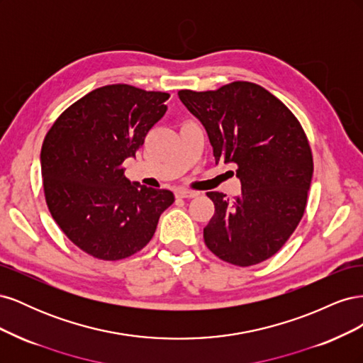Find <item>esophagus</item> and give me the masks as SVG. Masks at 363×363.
Wrapping results in <instances>:
<instances>
[{
	"mask_svg": "<svg viewBox=\"0 0 363 363\" xmlns=\"http://www.w3.org/2000/svg\"><path fill=\"white\" fill-rule=\"evenodd\" d=\"M199 195V192L195 191H186V189H179L177 192H175V196L177 199H194V196Z\"/></svg>",
	"mask_w": 363,
	"mask_h": 363,
	"instance_id": "esophagus-1",
	"label": "esophagus"
}]
</instances>
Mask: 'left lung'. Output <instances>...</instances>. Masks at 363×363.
I'll return each instance as SVG.
<instances>
[{"label":"left lung","instance_id":"obj_1","mask_svg":"<svg viewBox=\"0 0 363 363\" xmlns=\"http://www.w3.org/2000/svg\"><path fill=\"white\" fill-rule=\"evenodd\" d=\"M179 96L204 125L216 164H236L242 189L232 201L207 192L215 213L204 227V242L232 265H257L284 245L306 211L313 157L300 121L250 82L206 92L183 89Z\"/></svg>","mask_w":363,"mask_h":363}]
</instances>
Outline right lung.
<instances>
[{
    "mask_svg": "<svg viewBox=\"0 0 363 363\" xmlns=\"http://www.w3.org/2000/svg\"><path fill=\"white\" fill-rule=\"evenodd\" d=\"M169 94L107 84L71 104L43 139V194L54 221L74 245L100 260L144 248L174 194L125 179L148 131L167 113Z\"/></svg>",
    "mask_w": 363,
    "mask_h": 363,
    "instance_id": "obj_1",
    "label": "right lung"
}]
</instances>
